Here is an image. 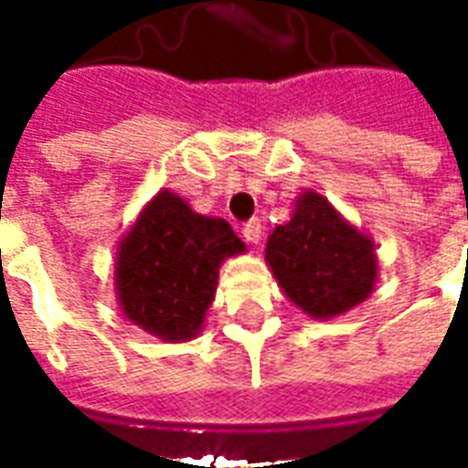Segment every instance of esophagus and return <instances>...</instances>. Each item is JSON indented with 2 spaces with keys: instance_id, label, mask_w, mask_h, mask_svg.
Listing matches in <instances>:
<instances>
[{
  "instance_id": "34e87169",
  "label": "esophagus",
  "mask_w": 468,
  "mask_h": 468,
  "mask_svg": "<svg viewBox=\"0 0 468 468\" xmlns=\"http://www.w3.org/2000/svg\"><path fill=\"white\" fill-rule=\"evenodd\" d=\"M243 238L253 245L261 243V238H263V225H261L258 218H253V220H248V223L243 225Z\"/></svg>"
}]
</instances>
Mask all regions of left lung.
<instances>
[{
    "label": "left lung",
    "mask_w": 468,
    "mask_h": 468,
    "mask_svg": "<svg viewBox=\"0 0 468 468\" xmlns=\"http://www.w3.org/2000/svg\"><path fill=\"white\" fill-rule=\"evenodd\" d=\"M265 261L278 285L314 318H334L368 298L376 283L373 243L318 193H303L293 218L278 225Z\"/></svg>",
    "instance_id": "left-lung-1"
}]
</instances>
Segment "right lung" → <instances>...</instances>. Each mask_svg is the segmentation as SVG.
Masks as SVG:
<instances>
[{
	"instance_id": "1",
	"label": "right lung",
	"mask_w": 468,
	"mask_h": 468,
	"mask_svg": "<svg viewBox=\"0 0 468 468\" xmlns=\"http://www.w3.org/2000/svg\"><path fill=\"white\" fill-rule=\"evenodd\" d=\"M243 240L220 218L190 210L183 197L157 193L117 253V295L134 325L163 341H187L203 325L225 258Z\"/></svg>"
}]
</instances>
